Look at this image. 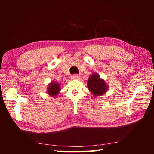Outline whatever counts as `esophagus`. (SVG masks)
I'll return each mask as SVG.
<instances>
[{"label":"esophagus","mask_w":154,"mask_h":154,"mask_svg":"<svg viewBox=\"0 0 154 154\" xmlns=\"http://www.w3.org/2000/svg\"><path fill=\"white\" fill-rule=\"evenodd\" d=\"M79 78H80V76H79V75H74L71 77L72 79H79Z\"/></svg>","instance_id":"1"}]
</instances>
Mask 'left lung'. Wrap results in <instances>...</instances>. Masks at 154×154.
I'll return each instance as SVG.
<instances>
[{"label": "left lung", "instance_id": "1", "mask_svg": "<svg viewBox=\"0 0 154 154\" xmlns=\"http://www.w3.org/2000/svg\"><path fill=\"white\" fill-rule=\"evenodd\" d=\"M87 85L88 90L90 91L94 98L102 96L109 90V86L105 81L100 78L96 72H94L89 77Z\"/></svg>", "mask_w": 154, "mask_h": 154}]
</instances>
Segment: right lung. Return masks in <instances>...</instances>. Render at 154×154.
I'll return each instance as SVG.
<instances>
[{
	"mask_svg": "<svg viewBox=\"0 0 154 154\" xmlns=\"http://www.w3.org/2000/svg\"><path fill=\"white\" fill-rule=\"evenodd\" d=\"M60 91V84L56 82H51L47 88V93L51 97L56 98Z\"/></svg>",
	"mask_w": 154,
	"mask_h": 154,
	"instance_id": "right-lung-1",
	"label": "right lung"
}]
</instances>
